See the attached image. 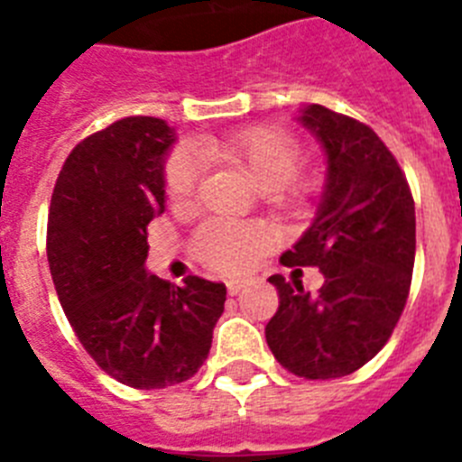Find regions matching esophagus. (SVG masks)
<instances>
[{
  "label": "esophagus",
  "mask_w": 462,
  "mask_h": 462,
  "mask_svg": "<svg viewBox=\"0 0 462 462\" xmlns=\"http://www.w3.org/2000/svg\"><path fill=\"white\" fill-rule=\"evenodd\" d=\"M245 284H247V282L240 280V277H231V280H226V289H228V293H231V296L240 293V289H243Z\"/></svg>",
  "instance_id": "obj_1"
}]
</instances>
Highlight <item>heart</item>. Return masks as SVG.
<instances>
[{"label":"heart","instance_id":"heart-1","mask_svg":"<svg viewBox=\"0 0 462 462\" xmlns=\"http://www.w3.org/2000/svg\"><path fill=\"white\" fill-rule=\"evenodd\" d=\"M203 150L212 157L245 169L268 199L284 210H296L317 191L314 175L296 173L300 145L277 126H252L222 138H206ZM201 178V159L194 150L178 148L164 166V189L175 212L189 210L196 185ZM273 236L259 222H226L212 219L194 234L191 250L206 266L222 273H243L254 266L259 256L271 250Z\"/></svg>","mask_w":462,"mask_h":462}]
</instances>
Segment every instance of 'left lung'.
Returning <instances> with one entry per match:
<instances>
[{
	"label": "left lung",
	"instance_id": "left-lung-1",
	"mask_svg": "<svg viewBox=\"0 0 462 462\" xmlns=\"http://www.w3.org/2000/svg\"><path fill=\"white\" fill-rule=\"evenodd\" d=\"M298 122L326 152L317 217L282 263L314 266L324 287L271 275L280 308L266 342L282 368L305 379L356 373L389 342L410 296L416 252L414 199L405 173L368 125L319 104Z\"/></svg>",
	"mask_w": 462,
	"mask_h": 462
}]
</instances>
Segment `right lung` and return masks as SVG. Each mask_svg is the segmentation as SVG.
Here are the masks:
<instances>
[{
	"mask_svg": "<svg viewBox=\"0 0 462 462\" xmlns=\"http://www.w3.org/2000/svg\"><path fill=\"white\" fill-rule=\"evenodd\" d=\"M175 132L125 117L80 141L48 212V263L73 333L104 373L166 389L199 373L224 312L222 282L171 284L145 271L148 224L164 212V159Z\"/></svg>",
	"mask_w": 462,
	"mask_h": 462,
	"instance_id": "obj_1",
	"label": "right lung"
}]
</instances>
